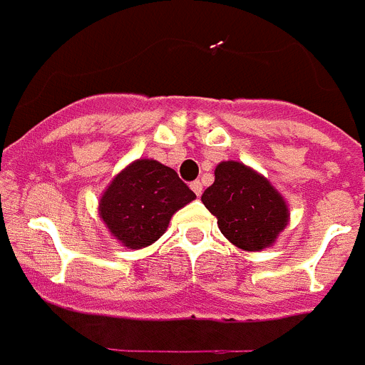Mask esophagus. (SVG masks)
Wrapping results in <instances>:
<instances>
[{"label":"esophagus","mask_w":365,"mask_h":365,"mask_svg":"<svg viewBox=\"0 0 365 365\" xmlns=\"http://www.w3.org/2000/svg\"><path fill=\"white\" fill-rule=\"evenodd\" d=\"M190 188L193 190V193H195L197 197L202 193V185H201V182H199V180H193L192 185H190Z\"/></svg>","instance_id":"esophagus-1"}]
</instances>
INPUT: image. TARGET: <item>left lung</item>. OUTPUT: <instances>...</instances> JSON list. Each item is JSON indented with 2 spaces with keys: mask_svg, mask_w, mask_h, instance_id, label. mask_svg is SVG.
Segmentation results:
<instances>
[{
  "mask_svg": "<svg viewBox=\"0 0 365 365\" xmlns=\"http://www.w3.org/2000/svg\"><path fill=\"white\" fill-rule=\"evenodd\" d=\"M201 201L217 217L222 235L248 252L272 247L289 222L282 193L256 170L237 160L217 164L214 185L205 190Z\"/></svg>",
  "mask_w": 365,
  "mask_h": 365,
  "instance_id": "obj_1",
  "label": "left lung"
}]
</instances>
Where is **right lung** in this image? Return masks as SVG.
<instances>
[{
	"mask_svg": "<svg viewBox=\"0 0 365 365\" xmlns=\"http://www.w3.org/2000/svg\"><path fill=\"white\" fill-rule=\"evenodd\" d=\"M193 199L195 193L175 170L138 159L111 180L100 197L98 214L122 247L138 250L159 240L172 215Z\"/></svg>",
	"mask_w": 365,
	"mask_h": 365,
	"instance_id": "add662e5",
	"label": "right lung"
}]
</instances>
